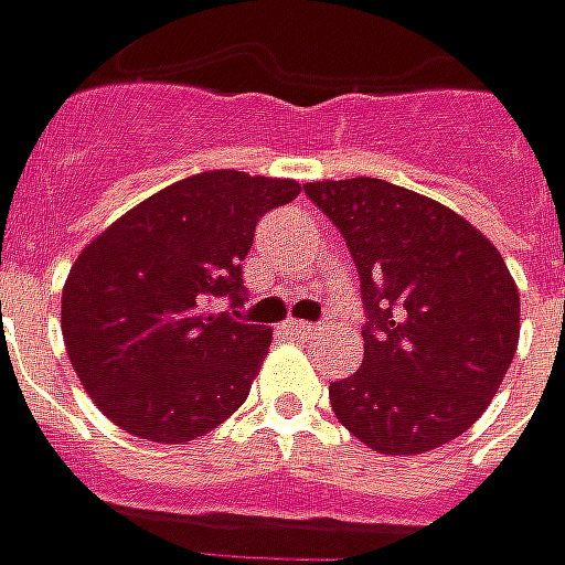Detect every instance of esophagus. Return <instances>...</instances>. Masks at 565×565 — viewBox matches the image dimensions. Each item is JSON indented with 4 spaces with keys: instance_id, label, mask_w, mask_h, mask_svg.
<instances>
[{
    "instance_id": "34e87169",
    "label": "esophagus",
    "mask_w": 565,
    "mask_h": 565,
    "mask_svg": "<svg viewBox=\"0 0 565 565\" xmlns=\"http://www.w3.org/2000/svg\"><path fill=\"white\" fill-rule=\"evenodd\" d=\"M284 330H287L290 337H309V333H315V330H318V323H311V321H287V323H284Z\"/></svg>"
}]
</instances>
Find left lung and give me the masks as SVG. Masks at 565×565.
I'll return each instance as SVG.
<instances>
[{
  "label": "left lung",
  "mask_w": 565,
  "mask_h": 565,
  "mask_svg": "<svg viewBox=\"0 0 565 565\" xmlns=\"http://www.w3.org/2000/svg\"><path fill=\"white\" fill-rule=\"evenodd\" d=\"M349 244L364 364L330 385L337 419L385 456L456 440L495 397L520 339L502 254L440 201L376 177L306 186Z\"/></svg>",
  "instance_id": "obj_1"
}]
</instances>
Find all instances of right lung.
<instances>
[{"mask_svg": "<svg viewBox=\"0 0 565 565\" xmlns=\"http://www.w3.org/2000/svg\"><path fill=\"white\" fill-rule=\"evenodd\" d=\"M299 189L244 171L195 173L140 201L78 254L63 284V342L118 428L186 444L247 401L271 330L211 306H242L256 223Z\"/></svg>", "mask_w": 565, "mask_h": 565, "instance_id": "right-lung-1", "label": "right lung"}]
</instances>
